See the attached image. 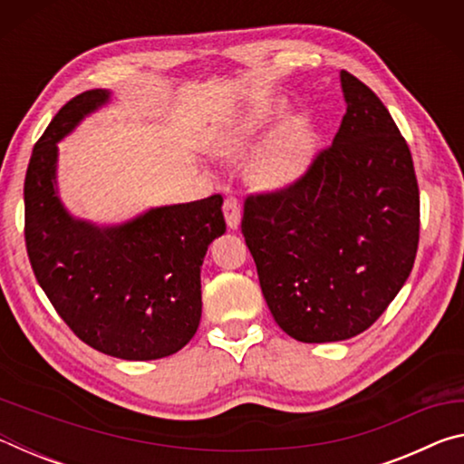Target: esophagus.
Masks as SVG:
<instances>
[{"mask_svg": "<svg viewBox=\"0 0 464 464\" xmlns=\"http://www.w3.org/2000/svg\"><path fill=\"white\" fill-rule=\"evenodd\" d=\"M223 215H225L227 227H229V229H237L241 223V207L237 198H227L223 202Z\"/></svg>", "mask_w": 464, "mask_h": 464, "instance_id": "esophagus-1", "label": "esophagus"}]
</instances>
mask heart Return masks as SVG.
<instances>
[{
	"mask_svg": "<svg viewBox=\"0 0 464 464\" xmlns=\"http://www.w3.org/2000/svg\"><path fill=\"white\" fill-rule=\"evenodd\" d=\"M285 106L280 102H266L249 108L217 140V151L227 157H241L251 143L280 119ZM313 135L303 119L290 121L280 127L264 145L256 149L247 163V178L260 190L280 192L295 186L311 166Z\"/></svg>",
	"mask_w": 464,
	"mask_h": 464,
	"instance_id": "b5f03b06",
	"label": "heart"
}]
</instances>
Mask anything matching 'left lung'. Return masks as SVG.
Here are the masks:
<instances>
[{
    "instance_id": "8db88e82",
    "label": "left lung",
    "mask_w": 464,
    "mask_h": 464,
    "mask_svg": "<svg viewBox=\"0 0 464 464\" xmlns=\"http://www.w3.org/2000/svg\"><path fill=\"white\" fill-rule=\"evenodd\" d=\"M334 143L295 186L251 194L241 233L272 317L304 343L350 340L410 278L420 241L413 160L389 110L348 72Z\"/></svg>"
}]
</instances>
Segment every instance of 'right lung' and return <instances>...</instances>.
I'll list each match as a JSON object with an SVG mask.
<instances>
[{
    "mask_svg": "<svg viewBox=\"0 0 464 464\" xmlns=\"http://www.w3.org/2000/svg\"><path fill=\"white\" fill-rule=\"evenodd\" d=\"M110 100L83 92L38 139L24 179V237L38 285L82 342L122 360L176 354L200 324V266L225 233L223 196L145 210L122 225L75 218L57 190V143Z\"/></svg>",
    "mask_w": 464,
    "mask_h": 464,
    "instance_id": "1",
    "label": "right lung"
}]
</instances>
